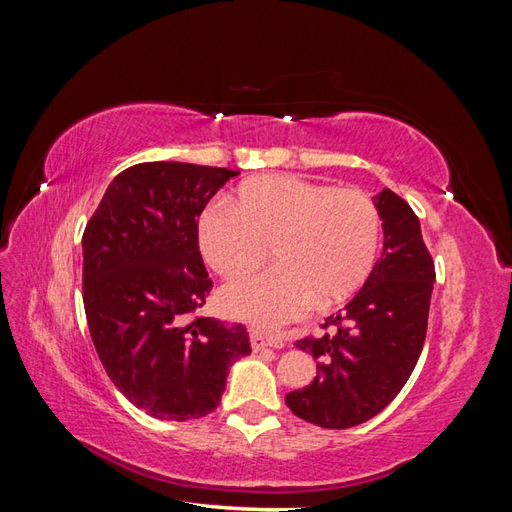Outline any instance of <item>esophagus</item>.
Here are the masks:
<instances>
[{
    "label": "esophagus",
    "mask_w": 512,
    "mask_h": 512,
    "mask_svg": "<svg viewBox=\"0 0 512 512\" xmlns=\"http://www.w3.org/2000/svg\"><path fill=\"white\" fill-rule=\"evenodd\" d=\"M250 342H252V348L256 352L258 350H265V348H284V339L282 337L271 335V333L262 331V329H256V327L250 329Z\"/></svg>",
    "instance_id": "obj_1"
}]
</instances>
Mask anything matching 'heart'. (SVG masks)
Returning a JSON list of instances; mask_svg holds the SVG:
<instances>
[{
	"label": "heart",
	"instance_id": "b5f03b06",
	"mask_svg": "<svg viewBox=\"0 0 512 512\" xmlns=\"http://www.w3.org/2000/svg\"><path fill=\"white\" fill-rule=\"evenodd\" d=\"M380 213L356 188H329L294 175L243 181L232 207L209 205L198 220V245L222 277H241L271 254L277 265L222 290L232 316L282 327L314 303L329 309L350 299L374 269Z\"/></svg>",
	"mask_w": 512,
	"mask_h": 512
}]
</instances>
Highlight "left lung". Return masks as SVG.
Segmentation results:
<instances>
[{"instance_id": "left-lung-1", "label": "left lung", "mask_w": 512, "mask_h": 512, "mask_svg": "<svg viewBox=\"0 0 512 512\" xmlns=\"http://www.w3.org/2000/svg\"><path fill=\"white\" fill-rule=\"evenodd\" d=\"M384 245L363 288L342 312L324 320L333 333L305 337L318 376L286 395V406L307 423L348 429L374 418L404 389L421 356L436 269L421 224L404 198L391 190L374 196Z\"/></svg>"}]
</instances>
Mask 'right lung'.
<instances>
[{"instance_id":"right-lung-1","label":"right lung","mask_w":512,"mask_h":512,"mask_svg":"<svg viewBox=\"0 0 512 512\" xmlns=\"http://www.w3.org/2000/svg\"><path fill=\"white\" fill-rule=\"evenodd\" d=\"M239 170L143 162L108 185L83 235V303L108 378L162 421L218 408L230 365L252 352L243 324L194 316L213 286L198 218Z\"/></svg>"}]
</instances>
